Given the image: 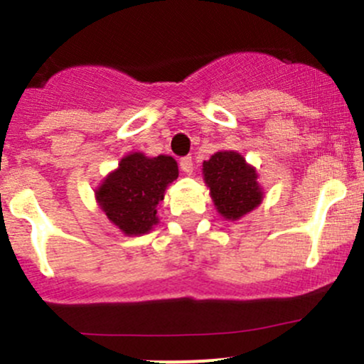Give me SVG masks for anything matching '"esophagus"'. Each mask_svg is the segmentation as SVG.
<instances>
[{"instance_id":"1","label":"esophagus","mask_w":364,"mask_h":364,"mask_svg":"<svg viewBox=\"0 0 364 364\" xmlns=\"http://www.w3.org/2000/svg\"><path fill=\"white\" fill-rule=\"evenodd\" d=\"M179 167H181V171L185 172V174H192V172H193L192 156H183V159L179 160Z\"/></svg>"}]
</instances>
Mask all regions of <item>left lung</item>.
Masks as SVG:
<instances>
[{"instance_id": "1", "label": "left lung", "mask_w": 364, "mask_h": 364, "mask_svg": "<svg viewBox=\"0 0 364 364\" xmlns=\"http://www.w3.org/2000/svg\"><path fill=\"white\" fill-rule=\"evenodd\" d=\"M213 203L225 218L237 220L262 200L255 168L234 151H218L203 165Z\"/></svg>"}]
</instances>
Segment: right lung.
Masks as SVG:
<instances>
[{"instance_id": "1", "label": "right lung", "mask_w": 364, "mask_h": 364, "mask_svg": "<svg viewBox=\"0 0 364 364\" xmlns=\"http://www.w3.org/2000/svg\"><path fill=\"white\" fill-rule=\"evenodd\" d=\"M178 179L172 156L148 159L134 153L121 160L119 168L105 178L97 199L105 215L128 236L146 234L156 223V204L164 200L165 186Z\"/></svg>"}]
</instances>
